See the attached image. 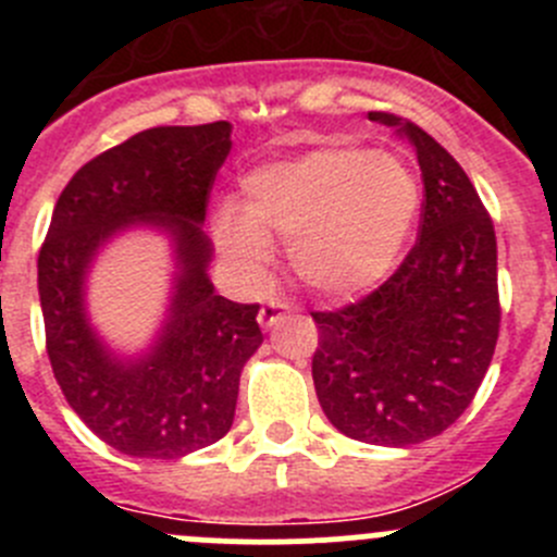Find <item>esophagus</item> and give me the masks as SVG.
I'll use <instances>...</instances> for the list:
<instances>
[{"label":"esophagus","instance_id":"1","mask_svg":"<svg viewBox=\"0 0 557 557\" xmlns=\"http://www.w3.org/2000/svg\"><path fill=\"white\" fill-rule=\"evenodd\" d=\"M290 312V307L285 305V301H267V305L258 310V323H261V329H274V325L280 323V320H285V314Z\"/></svg>","mask_w":557,"mask_h":557}]
</instances>
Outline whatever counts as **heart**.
Listing matches in <instances>:
<instances>
[{
  "instance_id": "heart-1",
  "label": "heart",
  "mask_w": 557,
  "mask_h": 557,
  "mask_svg": "<svg viewBox=\"0 0 557 557\" xmlns=\"http://www.w3.org/2000/svg\"><path fill=\"white\" fill-rule=\"evenodd\" d=\"M418 207V177L401 156L318 148L245 174L243 210L221 207L212 232L218 247L250 272L267 267L272 243H288L301 283L350 299L391 272Z\"/></svg>"
}]
</instances>
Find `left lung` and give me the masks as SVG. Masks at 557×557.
<instances>
[{
  "instance_id": "obj_1",
  "label": "left lung",
  "mask_w": 557,
  "mask_h": 557,
  "mask_svg": "<svg viewBox=\"0 0 557 557\" xmlns=\"http://www.w3.org/2000/svg\"><path fill=\"white\" fill-rule=\"evenodd\" d=\"M423 172L420 237L374 294L312 312L320 339L312 380L325 418L358 442L409 447L463 414L491 367L502 323L496 232L458 161L391 112Z\"/></svg>"
}]
</instances>
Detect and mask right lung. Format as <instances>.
<instances>
[{"instance_id": "right-lung-1", "label": "right lung", "mask_w": 557, "mask_h": 557, "mask_svg": "<svg viewBox=\"0 0 557 557\" xmlns=\"http://www.w3.org/2000/svg\"><path fill=\"white\" fill-rule=\"evenodd\" d=\"M228 150V121L148 128L81 166L53 207L37 258L50 367L77 418L123 455L174 460L223 440L263 342L258 305L223 299L207 274L201 223ZM132 227L168 234L175 274L154 342L121 357L90 325L85 288L98 252Z\"/></svg>"}]
</instances>
